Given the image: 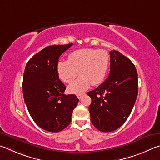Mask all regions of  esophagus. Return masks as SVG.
Listing matches in <instances>:
<instances>
[{"label":"esophagus","instance_id":"esophagus-1","mask_svg":"<svg viewBox=\"0 0 160 160\" xmlns=\"http://www.w3.org/2000/svg\"><path fill=\"white\" fill-rule=\"evenodd\" d=\"M83 94H78V95H77V98L79 100H81L82 99V98L83 97Z\"/></svg>","mask_w":160,"mask_h":160}]
</instances>
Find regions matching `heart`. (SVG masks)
I'll return each mask as SVG.
<instances>
[{
  "mask_svg": "<svg viewBox=\"0 0 160 160\" xmlns=\"http://www.w3.org/2000/svg\"><path fill=\"white\" fill-rule=\"evenodd\" d=\"M110 56L105 50L84 48L70 53L68 60L59 61L57 72L62 82L70 83L78 74L80 77L70 84L67 91L72 94H82L93 86L102 82L107 74Z\"/></svg>",
  "mask_w": 160,
  "mask_h": 160,
  "instance_id": "heart-1",
  "label": "heart"
}]
</instances>
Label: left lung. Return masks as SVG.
I'll use <instances>...</instances> for the list:
<instances>
[{
	"mask_svg": "<svg viewBox=\"0 0 160 160\" xmlns=\"http://www.w3.org/2000/svg\"><path fill=\"white\" fill-rule=\"evenodd\" d=\"M110 55V72L105 82L87 93L89 112L98 130L111 132L127 121L138 96V74L129 59L116 50Z\"/></svg>",
	"mask_w": 160,
	"mask_h": 160,
	"instance_id": "left-lung-1",
	"label": "left lung"
}]
</instances>
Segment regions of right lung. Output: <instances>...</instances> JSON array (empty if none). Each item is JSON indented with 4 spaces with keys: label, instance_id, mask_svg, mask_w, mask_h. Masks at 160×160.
I'll list each match as a JSON object with an SVG mask.
<instances>
[{
    "label": "right lung",
    "instance_id": "obj_1",
    "mask_svg": "<svg viewBox=\"0 0 160 160\" xmlns=\"http://www.w3.org/2000/svg\"><path fill=\"white\" fill-rule=\"evenodd\" d=\"M72 45L45 48L25 67L22 83L25 104L36 124L50 132H59L69 124L78 102L76 95L64 94L66 86L57 72L59 58Z\"/></svg>",
    "mask_w": 160,
    "mask_h": 160
}]
</instances>
